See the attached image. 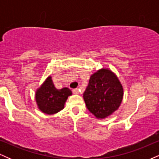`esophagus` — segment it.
<instances>
[{"mask_svg": "<svg viewBox=\"0 0 159 159\" xmlns=\"http://www.w3.org/2000/svg\"><path fill=\"white\" fill-rule=\"evenodd\" d=\"M72 93H73L74 94H78L79 93V90H78V89H73V90H72Z\"/></svg>", "mask_w": 159, "mask_h": 159, "instance_id": "1", "label": "esophagus"}]
</instances>
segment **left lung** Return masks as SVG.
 I'll use <instances>...</instances> for the list:
<instances>
[{
	"mask_svg": "<svg viewBox=\"0 0 159 159\" xmlns=\"http://www.w3.org/2000/svg\"><path fill=\"white\" fill-rule=\"evenodd\" d=\"M86 106L97 119L112 115L119 108L123 98V87L111 69H98L90 76L83 95Z\"/></svg>",
	"mask_w": 159,
	"mask_h": 159,
	"instance_id": "1",
	"label": "left lung"
}]
</instances>
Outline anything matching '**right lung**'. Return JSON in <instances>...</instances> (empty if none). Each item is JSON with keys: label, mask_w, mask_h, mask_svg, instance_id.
Here are the masks:
<instances>
[{"label": "right lung", "mask_w": 159, "mask_h": 159, "mask_svg": "<svg viewBox=\"0 0 159 159\" xmlns=\"http://www.w3.org/2000/svg\"><path fill=\"white\" fill-rule=\"evenodd\" d=\"M72 94V91L68 87L57 90L54 87L52 77L48 76L36 91V102L42 112L52 115L64 108L67 98Z\"/></svg>", "instance_id": "right-lung-1"}]
</instances>
